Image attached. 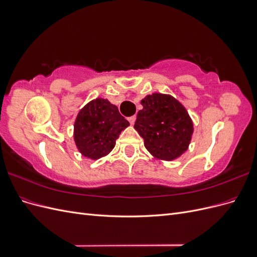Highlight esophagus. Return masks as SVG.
Wrapping results in <instances>:
<instances>
[{
    "label": "esophagus",
    "instance_id": "esophagus-1",
    "mask_svg": "<svg viewBox=\"0 0 257 257\" xmlns=\"http://www.w3.org/2000/svg\"><path fill=\"white\" fill-rule=\"evenodd\" d=\"M135 121H136V115H133V116H130L128 118V122L132 124V125H133V124L135 123Z\"/></svg>",
    "mask_w": 257,
    "mask_h": 257
}]
</instances>
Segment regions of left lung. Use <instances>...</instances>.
Returning a JSON list of instances; mask_svg holds the SVG:
<instances>
[{
    "mask_svg": "<svg viewBox=\"0 0 257 257\" xmlns=\"http://www.w3.org/2000/svg\"><path fill=\"white\" fill-rule=\"evenodd\" d=\"M134 128L153 158L173 161L188 150L194 132L185 107L169 94L152 93L142 99Z\"/></svg>",
    "mask_w": 257,
    "mask_h": 257,
    "instance_id": "left-lung-1",
    "label": "left lung"
}]
</instances>
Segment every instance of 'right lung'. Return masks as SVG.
<instances>
[{
  "label": "right lung",
  "mask_w": 257,
  "mask_h": 257,
  "mask_svg": "<svg viewBox=\"0 0 257 257\" xmlns=\"http://www.w3.org/2000/svg\"><path fill=\"white\" fill-rule=\"evenodd\" d=\"M130 125L109 100L97 97L84 105L76 116L74 142L83 157L98 160L109 154L121 132Z\"/></svg>",
  "instance_id": "right-lung-1"
}]
</instances>
